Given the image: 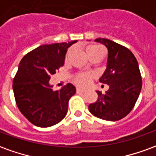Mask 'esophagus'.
<instances>
[{"label": "esophagus", "instance_id": "esophagus-1", "mask_svg": "<svg viewBox=\"0 0 156 156\" xmlns=\"http://www.w3.org/2000/svg\"><path fill=\"white\" fill-rule=\"evenodd\" d=\"M86 91L85 89L83 88H77V93H84Z\"/></svg>", "mask_w": 156, "mask_h": 156}]
</instances>
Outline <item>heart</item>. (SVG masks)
<instances>
[{
    "mask_svg": "<svg viewBox=\"0 0 156 156\" xmlns=\"http://www.w3.org/2000/svg\"><path fill=\"white\" fill-rule=\"evenodd\" d=\"M103 51L101 47L97 46V45H90L86 48V51L87 54L89 55L91 53H94L97 51ZM92 75L89 73H78L74 77V82L78 85H82V86H85L88 85L90 83L91 80Z\"/></svg>",
    "mask_w": 156,
    "mask_h": 156,
    "instance_id": "b5f03b06",
    "label": "heart"
}]
</instances>
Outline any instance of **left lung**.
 Here are the masks:
<instances>
[{
	"label": "left lung",
	"mask_w": 156,
	"mask_h": 156,
	"mask_svg": "<svg viewBox=\"0 0 156 156\" xmlns=\"http://www.w3.org/2000/svg\"><path fill=\"white\" fill-rule=\"evenodd\" d=\"M97 42L108 49L106 70L99 82L109 86L103 94L96 91L97 101L88 105L95 117L108 121H117L125 117L134 108L140 94L142 78L134 54L127 48L106 38H97Z\"/></svg>",
	"instance_id": "8db88e82"
}]
</instances>
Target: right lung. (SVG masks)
<instances>
[{"label":"right lung","mask_w":156,"mask_h":156,"mask_svg":"<svg viewBox=\"0 0 156 156\" xmlns=\"http://www.w3.org/2000/svg\"><path fill=\"white\" fill-rule=\"evenodd\" d=\"M77 41L39 46L19 63L12 84L16 103L22 115L36 126L50 127L67 115L68 101L76 88L68 83L54 91L49 80L64 64L68 48Z\"/></svg>","instance_id":"1"}]
</instances>
